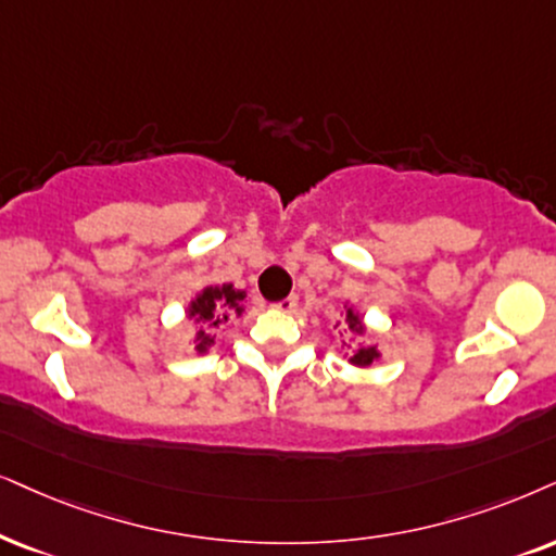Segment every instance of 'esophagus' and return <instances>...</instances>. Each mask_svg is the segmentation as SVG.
Segmentation results:
<instances>
[{
  "label": "esophagus",
  "mask_w": 556,
  "mask_h": 556,
  "mask_svg": "<svg viewBox=\"0 0 556 556\" xmlns=\"http://www.w3.org/2000/svg\"><path fill=\"white\" fill-rule=\"evenodd\" d=\"M274 307H277V311H282V313H292L294 307H298V294H287L285 300L274 302Z\"/></svg>",
  "instance_id": "1"
}]
</instances>
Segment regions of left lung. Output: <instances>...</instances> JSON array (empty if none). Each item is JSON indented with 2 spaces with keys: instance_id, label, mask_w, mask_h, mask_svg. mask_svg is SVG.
<instances>
[{
  "instance_id": "left-lung-1",
  "label": "left lung",
  "mask_w": 556,
  "mask_h": 556,
  "mask_svg": "<svg viewBox=\"0 0 556 556\" xmlns=\"http://www.w3.org/2000/svg\"><path fill=\"white\" fill-rule=\"evenodd\" d=\"M346 320H349V328H354V330H362V323H359V318H356V313H346ZM377 359V351H375V346H369V349H359L356 351L354 356H351V364H356V367H369L371 362Z\"/></svg>"
}]
</instances>
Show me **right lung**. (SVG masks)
Here are the masks:
<instances>
[{"label": "right lung", "instance_id": "obj_1", "mask_svg": "<svg viewBox=\"0 0 556 556\" xmlns=\"http://www.w3.org/2000/svg\"><path fill=\"white\" fill-rule=\"evenodd\" d=\"M245 298L243 292H236L233 285L223 287H207L205 292L197 298L192 305H189V318L194 320L197 330V351H205L210 343L215 341V330L228 323L233 313H241V300Z\"/></svg>", "mask_w": 556, "mask_h": 556}]
</instances>
